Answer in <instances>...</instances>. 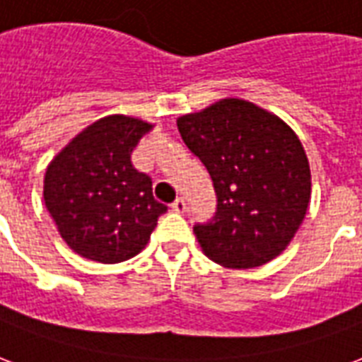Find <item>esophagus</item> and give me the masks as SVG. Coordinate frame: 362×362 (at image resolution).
I'll list each match as a JSON object with an SVG mask.
<instances>
[{
    "label": "esophagus",
    "mask_w": 362,
    "mask_h": 362,
    "mask_svg": "<svg viewBox=\"0 0 362 362\" xmlns=\"http://www.w3.org/2000/svg\"><path fill=\"white\" fill-rule=\"evenodd\" d=\"M170 209H173L175 212H186V201L182 199V197H178V199L170 205Z\"/></svg>",
    "instance_id": "esophagus-1"
}]
</instances>
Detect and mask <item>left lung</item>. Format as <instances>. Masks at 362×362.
<instances>
[{"instance_id": "8db88e82", "label": "left lung", "mask_w": 362, "mask_h": 362, "mask_svg": "<svg viewBox=\"0 0 362 362\" xmlns=\"http://www.w3.org/2000/svg\"><path fill=\"white\" fill-rule=\"evenodd\" d=\"M176 125L216 189V216L193 228L203 252L231 269L279 256L311 199L310 161L296 132L243 98H222Z\"/></svg>"}]
</instances>
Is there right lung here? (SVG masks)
I'll return each instance as SVG.
<instances>
[{
	"mask_svg": "<svg viewBox=\"0 0 362 362\" xmlns=\"http://www.w3.org/2000/svg\"><path fill=\"white\" fill-rule=\"evenodd\" d=\"M153 129L131 115H107L74 136L45 170L43 199L66 245L87 260L117 264L150 241L167 206L151 178L132 167L140 138Z\"/></svg>",
	"mask_w": 362,
	"mask_h": 362,
	"instance_id": "obj_1",
	"label": "right lung"
}]
</instances>
